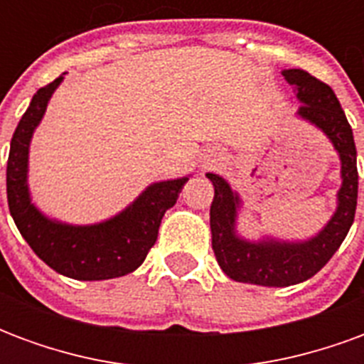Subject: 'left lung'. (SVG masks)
<instances>
[{"instance_id":"obj_1","label":"left lung","mask_w":364,"mask_h":364,"mask_svg":"<svg viewBox=\"0 0 364 364\" xmlns=\"http://www.w3.org/2000/svg\"><path fill=\"white\" fill-rule=\"evenodd\" d=\"M282 75L298 90L296 97L302 101L298 114L321 128L339 151L343 185L337 195V213L314 240L304 244H250L234 234L237 197L222 177L208 173V179L214 185L210 230L216 261L230 279L263 287H289L318 273L343 244L355 218L359 193L353 130L333 90L304 70H284Z\"/></svg>"}]
</instances>
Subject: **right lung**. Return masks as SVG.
<instances>
[{"instance_id": "obj_1", "label": "right lung", "mask_w": 364, "mask_h": 364, "mask_svg": "<svg viewBox=\"0 0 364 364\" xmlns=\"http://www.w3.org/2000/svg\"><path fill=\"white\" fill-rule=\"evenodd\" d=\"M62 75L36 91L15 128L7 159V205L21 236L56 273L77 281H103L132 273L142 265L167 208L177 203L187 177L154 183L124 213L95 226H66L31 205L27 191V154L33 130Z\"/></svg>"}]
</instances>
